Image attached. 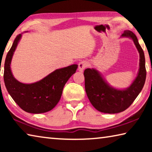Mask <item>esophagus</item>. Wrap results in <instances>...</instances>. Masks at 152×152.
Here are the masks:
<instances>
[{"instance_id":"34e87169","label":"esophagus","mask_w":152,"mask_h":152,"mask_svg":"<svg viewBox=\"0 0 152 152\" xmlns=\"http://www.w3.org/2000/svg\"><path fill=\"white\" fill-rule=\"evenodd\" d=\"M88 66V63L86 61H82L78 64V70L82 72Z\"/></svg>"}]
</instances>
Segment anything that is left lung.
<instances>
[{"label": "left lung", "instance_id": "left-lung-1", "mask_svg": "<svg viewBox=\"0 0 152 152\" xmlns=\"http://www.w3.org/2000/svg\"><path fill=\"white\" fill-rule=\"evenodd\" d=\"M121 37L131 38L140 53V69L137 77L129 87L124 90L113 88L94 68H87L84 72L85 90L89 101L95 109L102 113L114 114L124 111L135 101L145 84V56L137 37L129 30L125 31Z\"/></svg>", "mask_w": 152, "mask_h": 152}]
</instances>
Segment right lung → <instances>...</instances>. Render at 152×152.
Returning <instances> with one entry per match:
<instances>
[{
	"mask_svg": "<svg viewBox=\"0 0 152 152\" xmlns=\"http://www.w3.org/2000/svg\"><path fill=\"white\" fill-rule=\"evenodd\" d=\"M21 36V34L17 36L5 59V86L15 102L25 111L34 114L50 111L60 100L64 86L72 75L76 72L78 65L73 64L57 69L35 83H21L14 78L11 70L12 56Z\"/></svg>",
	"mask_w": 152,
	"mask_h": 152,
	"instance_id": "obj_1",
	"label": "right lung"
}]
</instances>
